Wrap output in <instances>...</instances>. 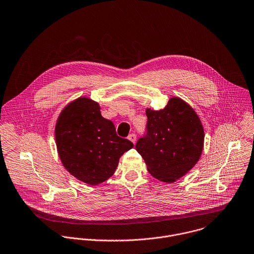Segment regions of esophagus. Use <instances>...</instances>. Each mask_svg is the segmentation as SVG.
Masks as SVG:
<instances>
[{"mask_svg":"<svg viewBox=\"0 0 254 254\" xmlns=\"http://www.w3.org/2000/svg\"><path fill=\"white\" fill-rule=\"evenodd\" d=\"M128 139H129L133 144H135V143H136V140H137V137H136L135 134H130V135L128 136Z\"/></svg>","mask_w":254,"mask_h":254,"instance_id":"1","label":"esophagus"}]
</instances>
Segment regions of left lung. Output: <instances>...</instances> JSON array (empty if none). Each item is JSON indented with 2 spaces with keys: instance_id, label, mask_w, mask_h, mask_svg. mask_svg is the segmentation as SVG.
Returning <instances> with one entry per match:
<instances>
[{
  "instance_id": "left-lung-1",
  "label": "left lung",
  "mask_w": 254,
  "mask_h": 254,
  "mask_svg": "<svg viewBox=\"0 0 254 254\" xmlns=\"http://www.w3.org/2000/svg\"><path fill=\"white\" fill-rule=\"evenodd\" d=\"M147 135L136 144L148 171L155 178L172 183L199 161L205 133L195 110L180 97H170L160 110L146 109Z\"/></svg>"
}]
</instances>
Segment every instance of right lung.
<instances>
[{
    "mask_svg": "<svg viewBox=\"0 0 254 254\" xmlns=\"http://www.w3.org/2000/svg\"><path fill=\"white\" fill-rule=\"evenodd\" d=\"M55 139L64 168L89 185L112 176L120 157L134 147L117 136L113 123L101 116L98 102L85 96L63 108L56 122Z\"/></svg>",
    "mask_w": 254,
    "mask_h": 254,
    "instance_id": "obj_1",
    "label": "right lung"
}]
</instances>
